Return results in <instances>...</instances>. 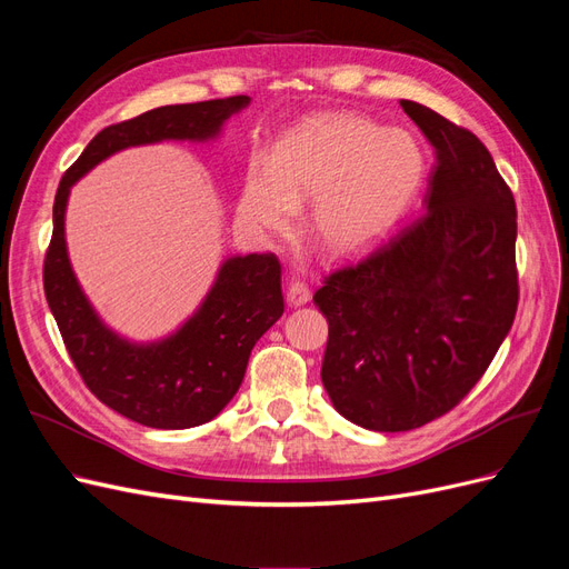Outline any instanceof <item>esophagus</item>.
I'll return each instance as SVG.
<instances>
[{
	"mask_svg": "<svg viewBox=\"0 0 569 569\" xmlns=\"http://www.w3.org/2000/svg\"><path fill=\"white\" fill-rule=\"evenodd\" d=\"M287 301L289 306H303L311 301V289H308L303 282H291L287 289Z\"/></svg>",
	"mask_w": 569,
	"mask_h": 569,
	"instance_id": "34e87169",
	"label": "esophagus"
}]
</instances>
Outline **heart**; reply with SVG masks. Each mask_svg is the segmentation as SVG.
Here are the masks:
<instances>
[{
  "label": "heart",
  "instance_id": "heart-1",
  "mask_svg": "<svg viewBox=\"0 0 569 569\" xmlns=\"http://www.w3.org/2000/svg\"><path fill=\"white\" fill-rule=\"evenodd\" d=\"M425 178L416 137L358 116H322L287 132L272 147L266 170L256 168L239 197L247 226L282 232L297 206L316 199L311 232L332 256L375 247Z\"/></svg>",
  "mask_w": 569,
  "mask_h": 569
}]
</instances>
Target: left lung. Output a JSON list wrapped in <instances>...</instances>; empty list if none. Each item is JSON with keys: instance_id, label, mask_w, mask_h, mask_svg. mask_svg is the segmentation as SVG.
Instances as JSON below:
<instances>
[{"instance_id": "8db88e82", "label": "left lung", "mask_w": 569, "mask_h": 569, "mask_svg": "<svg viewBox=\"0 0 569 569\" xmlns=\"http://www.w3.org/2000/svg\"><path fill=\"white\" fill-rule=\"evenodd\" d=\"M401 107L437 157L425 213L313 297L330 325L322 385L343 418L375 432L458 406L518 311V211L489 149L418 101Z\"/></svg>"}]
</instances>
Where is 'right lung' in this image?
I'll use <instances>...</instances> for the list:
<instances>
[{
  "label": "right lung",
  "instance_id": "add662e5",
  "mask_svg": "<svg viewBox=\"0 0 569 569\" xmlns=\"http://www.w3.org/2000/svg\"><path fill=\"white\" fill-rule=\"evenodd\" d=\"M249 97L159 107L94 134L66 170L54 199V232L44 256V297L68 356L101 403L153 429L213 420L244 380L253 343L284 313L282 268L272 253L230 256L197 311L176 332L130 341L99 318L66 249L71 187L116 151L157 142H209Z\"/></svg>",
  "mask_w": 569,
  "mask_h": 569
}]
</instances>
